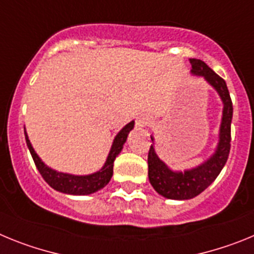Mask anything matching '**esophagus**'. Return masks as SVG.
Listing matches in <instances>:
<instances>
[{"label": "esophagus", "instance_id": "1", "mask_svg": "<svg viewBox=\"0 0 254 254\" xmlns=\"http://www.w3.org/2000/svg\"><path fill=\"white\" fill-rule=\"evenodd\" d=\"M150 122H151V120H150L149 116H146V114H141V116L137 117V120H136V126H137L138 128H142V127L149 125Z\"/></svg>", "mask_w": 254, "mask_h": 254}]
</instances>
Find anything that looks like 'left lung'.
<instances>
[{
    "label": "left lung",
    "instance_id": "left-lung-1",
    "mask_svg": "<svg viewBox=\"0 0 254 254\" xmlns=\"http://www.w3.org/2000/svg\"><path fill=\"white\" fill-rule=\"evenodd\" d=\"M192 69L190 72L194 76H201L205 78L210 86L215 89L223 102V117L219 129V142L214 154L207 160L199 165L185 172H177L168 167L167 164L160 160L154 145H151L147 156L149 164V181L154 190L165 198L169 199H190L198 196L208 186L217 178L223 170L229 151H230V126L233 118V103L230 99L226 82L219 75L212 71L207 64L201 60L190 58ZM154 142V137L151 136Z\"/></svg>",
    "mask_w": 254,
    "mask_h": 254
}]
</instances>
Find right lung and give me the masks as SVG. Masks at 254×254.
<instances>
[{
    "label": "right lung",
    "mask_w": 254,
    "mask_h": 254,
    "mask_svg": "<svg viewBox=\"0 0 254 254\" xmlns=\"http://www.w3.org/2000/svg\"><path fill=\"white\" fill-rule=\"evenodd\" d=\"M134 121H131L129 123L123 127L117 136L114 137L113 143H112L111 151L108 154V158L105 160L104 165L102 169L98 172L91 173V174H86V176H75V174H68V173L57 172V170L52 169L48 165L42 161V159L38 156L35 150L31 146L30 140L28 137V133L25 131V140L26 145L29 147L33 160L35 163V167L38 168L39 173L42 174L44 181L51 186L53 190L62 192L66 194H73V196H85V194H91L94 192H98L102 188L109 183L112 176H113V163L116 158L118 156L123 149V145L127 141V136H128L129 131L133 128Z\"/></svg>",
    "instance_id": "add662e5"
}]
</instances>
